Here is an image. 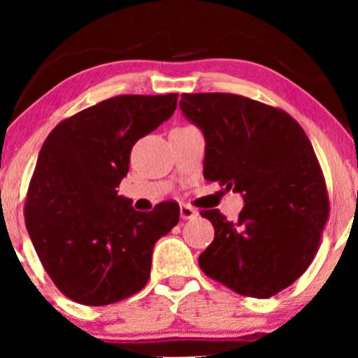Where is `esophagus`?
<instances>
[{"label":"esophagus","mask_w":358,"mask_h":358,"mask_svg":"<svg viewBox=\"0 0 358 358\" xmlns=\"http://www.w3.org/2000/svg\"><path fill=\"white\" fill-rule=\"evenodd\" d=\"M199 215L197 210H194L189 205H180V218L182 220H192Z\"/></svg>","instance_id":"1"}]
</instances>
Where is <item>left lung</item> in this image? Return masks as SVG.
Instances as JSON below:
<instances>
[{
  "instance_id": "obj_1",
  "label": "left lung",
  "mask_w": 358,
  "mask_h": 358,
  "mask_svg": "<svg viewBox=\"0 0 358 358\" xmlns=\"http://www.w3.org/2000/svg\"><path fill=\"white\" fill-rule=\"evenodd\" d=\"M180 97L182 114L205 136L203 178L244 199L236 222L218 210L200 212L215 238L199 266L239 295H275L315 259L329 217L315 150L282 109L228 92Z\"/></svg>"
}]
</instances>
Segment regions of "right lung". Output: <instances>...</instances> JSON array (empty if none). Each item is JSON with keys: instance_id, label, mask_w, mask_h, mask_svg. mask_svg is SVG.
<instances>
[{"instance_id": "obj_1", "label": "right lung", "mask_w": 358, "mask_h": 358, "mask_svg": "<svg viewBox=\"0 0 358 358\" xmlns=\"http://www.w3.org/2000/svg\"><path fill=\"white\" fill-rule=\"evenodd\" d=\"M178 94H124L62 120L43 141L26 199V228L48 277L70 300L104 306L146 285L156 241L179 205L136 212L117 192L130 151L174 114Z\"/></svg>"}]
</instances>
